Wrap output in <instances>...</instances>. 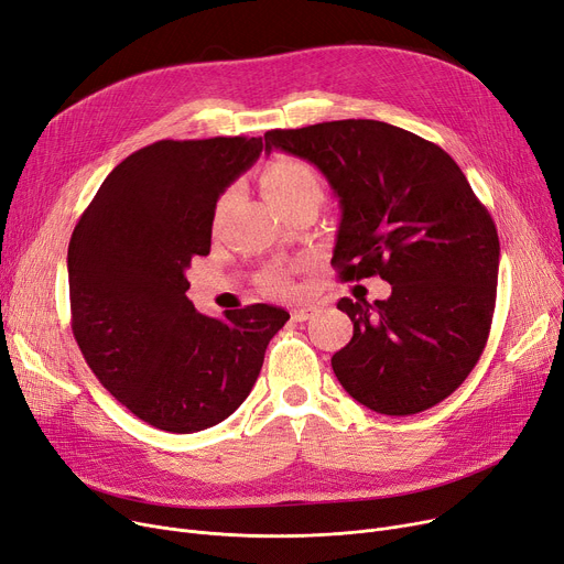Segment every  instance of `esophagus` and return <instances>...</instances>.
Instances as JSON below:
<instances>
[{"label": "esophagus", "instance_id": "34e87169", "mask_svg": "<svg viewBox=\"0 0 564 564\" xmlns=\"http://www.w3.org/2000/svg\"><path fill=\"white\" fill-rule=\"evenodd\" d=\"M317 313V308L315 306H302V308H295L292 311V321H297V323H304V321H308L311 315H315Z\"/></svg>", "mask_w": 564, "mask_h": 564}]
</instances>
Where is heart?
<instances>
[{
	"label": "heart",
	"mask_w": 564,
	"mask_h": 564,
	"mask_svg": "<svg viewBox=\"0 0 564 564\" xmlns=\"http://www.w3.org/2000/svg\"><path fill=\"white\" fill-rule=\"evenodd\" d=\"M260 186L264 198L276 209L290 207L302 200L323 203L325 198V180L317 170L295 156H281L264 167L260 177ZM267 285L276 292H288L290 281L281 274L269 276Z\"/></svg>",
	"instance_id": "obj_1"
}]
</instances>
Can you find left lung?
Returning a JSON list of instances; mask_svg holds the SVG:
<instances>
[{"mask_svg":"<svg viewBox=\"0 0 564 564\" xmlns=\"http://www.w3.org/2000/svg\"><path fill=\"white\" fill-rule=\"evenodd\" d=\"M272 150L306 159L334 188L340 279L391 285L387 300L336 304L355 327L332 357L343 389L394 417L445 401L484 352L500 264L494 218L456 161L376 119L267 131Z\"/></svg>","mask_w":564,"mask_h":564,"instance_id":"8db88e82","label":"left lung"}]
</instances>
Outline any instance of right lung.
<instances>
[{
	"label": "right lung",
	"instance_id": "right-lung-1",
	"mask_svg": "<svg viewBox=\"0 0 564 564\" xmlns=\"http://www.w3.org/2000/svg\"><path fill=\"white\" fill-rule=\"evenodd\" d=\"M262 138L159 140L121 161L68 241L70 329L94 376L138 420L209 429L243 403L290 313L251 304L209 317L186 269L212 247L216 200Z\"/></svg>",
	"mask_w": 564,
	"mask_h": 564
}]
</instances>
